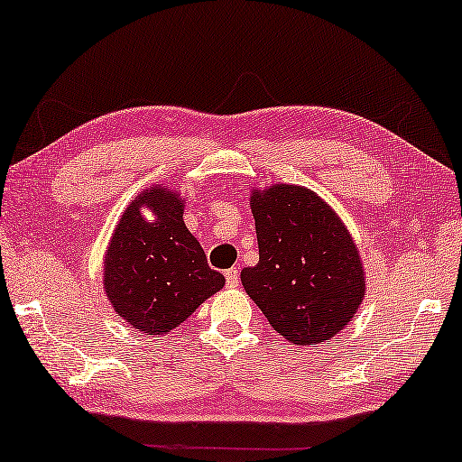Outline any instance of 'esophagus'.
I'll return each instance as SVG.
<instances>
[{
	"label": "esophagus",
	"instance_id": "34e87169",
	"mask_svg": "<svg viewBox=\"0 0 462 462\" xmlns=\"http://www.w3.org/2000/svg\"><path fill=\"white\" fill-rule=\"evenodd\" d=\"M225 281L229 289H236V286H239V270L237 268L225 270Z\"/></svg>",
	"mask_w": 462,
	"mask_h": 462
}]
</instances>
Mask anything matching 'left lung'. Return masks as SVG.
<instances>
[{"label": "left lung", "instance_id": "8db88e82", "mask_svg": "<svg viewBox=\"0 0 462 462\" xmlns=\"http://www.w3.org/2000/svg\"><path fill=\"white\" fill-rule=\"evenodd\" d=\"M249 204L260 262L241 272L245 292L291 344L329 339L365 297V272L350 233L307 188L254 190Z\"/></svg>", "mask_w": 462, "mask_h": 462}]
</instances>
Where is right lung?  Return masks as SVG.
I'll use <instances>...</instances> for the list:
<instances>
[{
    "label": "right lung",
    "mask_w": 462,
    "mask_h": 462,
    "mask_svg": "<svg viewBox=\"0 0 462 462\" xmlns=\"http://www.w3.org/2000/svg\"><path fill=\"white\" fill-rule=\"evenodd\" d=\"M149 206L156 223L140 213ZM176 192L151 188L125 210L104 262V289L115 311L147 336L184 323L225 276L208 268L207 255L184 225Z\"/></svg>",
    "instance_id": "obj_1"
}]
</instances>
